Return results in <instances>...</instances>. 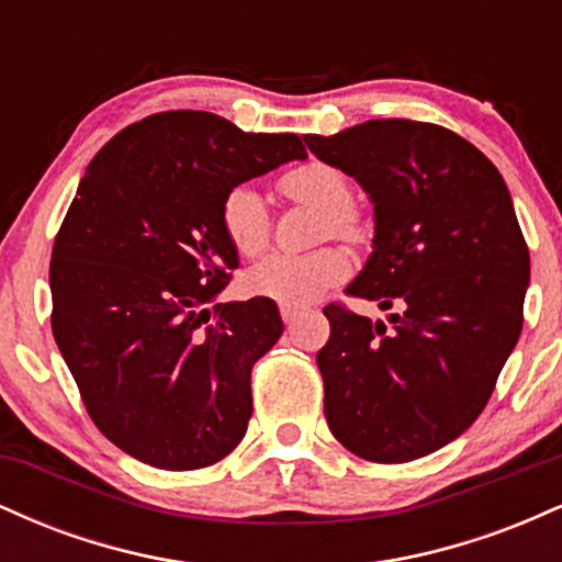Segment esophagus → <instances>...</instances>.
<instances>
[{"label": "esophagus", "mask_w": 562, "mask_h": 562, "mask_svg": "<svg viewBox=\"0 0 562 562\" xmlns=\"http://www.w3.org/2000/svg\"><path fill=\"white\" fill-rule=\"evenodd\" d=\"M280 317H282V322H285L288 327H293L295 322H299V317H301V308L282 303V306H280Z\"/></svg>", "instance_id": "1"}]
</instances>
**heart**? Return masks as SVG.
I'll return each instance as SVG.
<instances>
[{"label": "heart", "instance_id": "heart-1", "mask_svg": "<svg viewBox=\"0 0 562 562\" xmlns=\"http://www.w3.org/2000/svg\"><path fill=\"white\" fill-rule=\"evenodd\" d=\"M282 195L293 203L322 211L319 237H340L359 243L367 237V222L351 205V182L338 166L325 160H308L280 177ZM222 229L237 254L254 259L269 245V209L263 198L250 187H235L222 203ZM351 272V261L340 248L312 250L303 256L274 254L250 267L243 277V288L256 299H269L288 306H306L327 290L340 285Z\"/></svg>", "mask_w": 562, "mask_h": 562}]
</instances>
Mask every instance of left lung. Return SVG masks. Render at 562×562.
Returning <instances> with one entry per match:
<instances>
[{
    "mask_svg": "<svg viewBox=\"0 0 562 562\" xmlns=\"http://www.w3.org/2000/svg\"><path fill=\"white\" fill-rule=\"evenodd\" d=\"M303 142L375 205L372 254L330 303L319 348L325 417L348 451L398 465L465 434L524 327L528 248L505 179L479 147L436 124L378 119Z\"/></svg>",
    "mask_w": 562,
    "mask_h": 562,
    "instance_id": "left-lung-1",
    "label": "left lung"
}]
</instances>
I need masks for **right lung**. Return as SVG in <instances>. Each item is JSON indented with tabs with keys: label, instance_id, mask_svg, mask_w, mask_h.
<instances>
[{
	"label": "right lung",
	"instance_id": "add662e5",
	"mask_svg": "<svg viewBox=\"0 0 562 562\" xmlns=\"http://www.w3.org/2000/svg\"><path fill=\"white\" fill-rule=\"evenodd\" d=\"M303 158L295 134L169 111L126 126L87 166L49 263L53 333L89 417L134 460L198 470L243 441L250 370L282 319L269 299L216 303L240 263L222 203Z\"/></svg>",
	"mask_w": 562,
	"mask_h": 562
}]
</instances>
